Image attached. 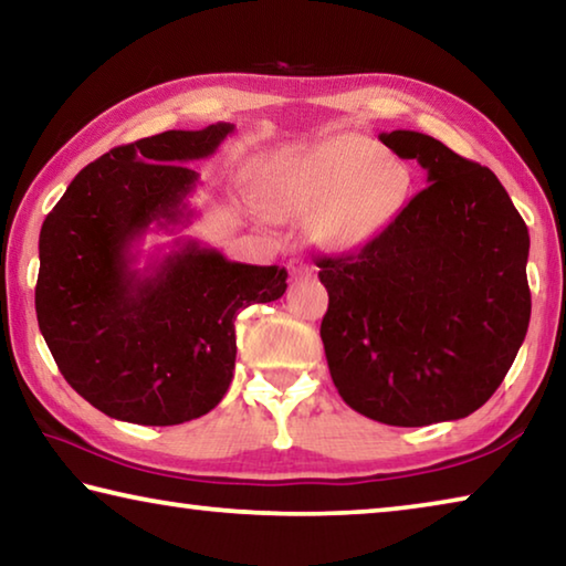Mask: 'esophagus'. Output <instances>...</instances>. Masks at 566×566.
<instances>
[{
	"instance_id": "1",
	"label": "esophagus",
	"mask_w": 566,
	"mask_h": 566,
	"mask_svg": "<svg viewBox=\"0 0 566 566\" xmlns=\"http://www.w3.org/2000/svg\"><path fill=\"white\" fill-rule=\"evenodd\" d=\"M290 272H292V276H304V274H312V266L302 260H292Z\"/></svg>"
}]
</instances>
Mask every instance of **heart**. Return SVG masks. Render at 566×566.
I'll return each instance as SVG.
<instances>
[{
	"label": "heart",
	"mask_w": 566,
	"mask_h": 566,
	"mask_svg": "<svg viewBox=\"0 0 566 566\" xmlns=\"http://www.w3.org/2000/svg\"><path fill=\"white\" fill-rule=\"evenodd\" d=\"M274 209L314 217L324 247L359 249L395 222L409 195L407 167L375 139L339 134L276 167L266 185Z\"/></svg>",
	"instance_id": "heart-1"
}]
</instances>
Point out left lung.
<instances>
[{
    "label": "left lung",
    "instance_id": "8db88e82",
    "mask_svg": "<svg viewBox=\"0 0 566 566\" xmlns=\"http://www.w3.org/2000/svg\"><path fill=\"white\" fill-rule=\"evenodd\" d=\"M379 139L427 187L359 252L317 260L334 387L391 427L469 417L520 352L532 314L530 232L502 181L421 132Z\"/></svg>",
    "mask_w": 566,
    "mask_h": 566
}]
</instances>
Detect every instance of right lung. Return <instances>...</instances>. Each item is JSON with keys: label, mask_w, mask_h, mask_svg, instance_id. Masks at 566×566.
<instances>
[{"label": "right lung", "mask_w": 566, "mask_h": 566, "mask_svg": "<svg viewBox=\"0 0 566 566\" xmlns=\"http://www.w3.org/2000/svg\"><path fill=\"white\" fill-rule=\"evenodd\" d=\"M232 132L217 122L114 147L44 219L36 322L70 387L112 419L171 427L214 409L234 377L239 310L286 290L284 266L229 262L195 239L134 266L151 224H189L199 181L189 161Z\"/></svg>", "instance_id": "add662e5"}]
</instances>
